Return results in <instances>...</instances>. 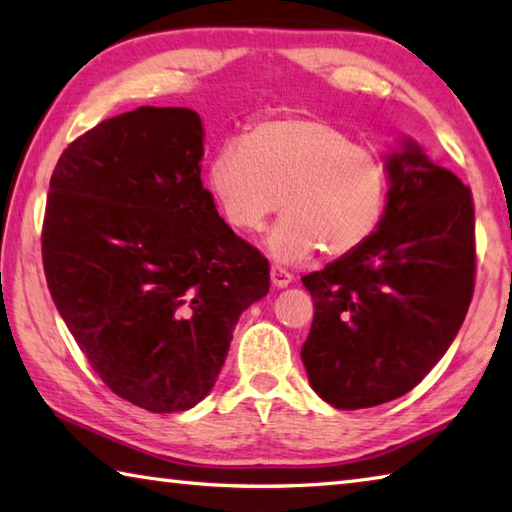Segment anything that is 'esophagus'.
Instances as JSON below:
<instances>
[{"label":"esophagus","mask_w":512,"mask_h":512,"mask_svg":"<svg viewBox=\"0 0 512 512\" xmlns=\"http://www.w3.org/2000/svg\"><path fill=\"white\" fill-rule=\"evenodd\" d=\"M270 276H272L274 288H288V285L294 281V276L288 270H285V267H281V265H272Z\"/></svg>","instance_id":"obj_1"}]
</instances>
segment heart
Listing matches in <instances>:
<instances>
[{"label": "heart", "instance_id": "b5f03b06", "mask_svg": "<svg viewBox=\"0 0 512 512\" xmlns=\"http://www.w3.org/2000/svg\"><path fill=\"white\" fill-rule=\"evenodd\" d=\"M209 177L224 218L242 231L261 229L283 200V218L267 236V251L279 263H299L317 249L351 254L387 211V161L328 121L303 114L272 116L247 139L224 141Z\"/></svg>", "mask_w": 512, "mask_h": 512}]
</instances>
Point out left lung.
I'll return each mask as SVG.
<instances>
[{"mask_svg": "<svg viewBox=\"0 0 512 512\" xmlns=\"http://www.w3.org/2000/svg\"><path fill=\"white\" fill-rule=\"evenodd\" d=\"M387 168L378 231L301 279L315 301L301 360L335 409L375 407L414 389L454 342L474 292L470 188L414 143Z\"/></svg>", "mask_w": 512, "mask_h": 512, "instance_id": "obj_1", "label": "left lung"}]
</instances>
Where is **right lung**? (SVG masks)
I'll use <instances>...</instances> for the list:
<instances>
[{"mask_svg":"<svg viewBox=\"0 0 512 512\" xmlns=\"http://www.w3.org/2000/svg\"><path fill=\"white\" fill-rule=\"evenodd\" d=\"M202 121L139 107L62 150L42 222L51 299L107 389L152 414L218 380L270 263L233 233L200 179Z\"/></svg>","mask_w":512,"mask_h":512,"instance_id":"1","label":"right lung"}]
</instances>
